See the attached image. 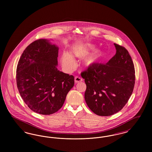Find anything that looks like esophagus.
Returning a JSON list of instances; mask_svg holds the SVG:
<instances>
[{"instance_id": "obj_1", "label": "esophagus", "mask_w": 152, "mask_h": 152, "mask_svg": "<svg viewBox=\"0 0 152 152\" xmlns=\"http://www.w3.org/2000/svg\"><path fill=\"white\" fill-rule=\"evenodd\" d=\"M82 81H83L82 78H81L80 77H79V76H76L75 78V82L76 83H80V82H81Z\"/></svg>"}]
</instances>
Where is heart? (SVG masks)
Instances as JSON below:
<instances>
[{
    "label": "heart",
    "mask_w": 152,
    "mask_h": 152,
    "mask_svg": "<svg viewBox=\"0 0 152 152\" xmlns=\"http://www.w3.org/2000/svg\"><path fill=\"white\" fill-rule=\"evenodd\" d=\"M94 48L95 45L92 44L80 43L72 45L70 52L73 57L84 58L83 64L85 66L92 68L100 65L107 58V53L104 50ZM91 50L92 51L90 53ZM68 53H64L61 56L62 65L67 71H72L76 66L75 60Z\"/></svg>",
    "instance_id": "obj_1"
}]
</instances>
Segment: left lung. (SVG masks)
<instances>
[{
    "label": "left lung",
    "mask_w": 152,
    "mask_h": 152,
    "mask_svg": "<svg viewBox=\"0 0 152 152\" xmlns=\"http://www.w3.org/2000/svg\"><path fill=\"white\" fill-rule=\"evenodd\" d=\"M114 45L116 54L108 63L81 73L87 86V105L99 116H111L121 110L134 87L135 70L130 55L123 46Z\"/></svg>",
    "instance_id": "obj_1"
}]
</instances>
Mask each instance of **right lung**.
I'll list each match as a JSON object with an SVG mask.
<instances>
[{"mask_svg": "<svg viewBox=\"0 0 152 152\" xmlns=\"http://www.w3.org/2000/svg\"><path fill=\"white\" fill-rule=\"evenodd\" d=\"M58 48L49 40L30 44L16 68V84L24 102L37 113L53 114L62 107L74 77L58 70Z\"/></svg>", "mask_w": 152, "mask_h": 152, "instance_id": "obj_1", "label": "right lung"}]
</instances>
